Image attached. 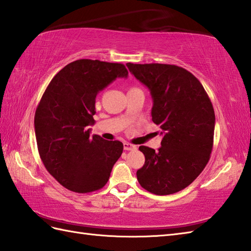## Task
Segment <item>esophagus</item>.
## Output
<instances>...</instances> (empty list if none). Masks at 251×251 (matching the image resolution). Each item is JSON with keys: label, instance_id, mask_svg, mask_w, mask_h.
I'll use <instances>...</instances> for the list:
<instances>
[{"label": "esophagus", "instance_id": "esophagus-1", "mask_svg": "<svg viewBox=\"0 0 251 251\" xmlns=\"http://www.w3.org/2000/svg\"><path fill=\"white\" fill-rule=\"evenodd\" d=\"M135 149H137L136 146L131 145L129 142H124V150L129 151V150H135Z\"/></svg>", "mask_w": 251, "mask_h": 251}]
</instances>
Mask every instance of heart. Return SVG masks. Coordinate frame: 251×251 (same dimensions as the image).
Instances as JSON below:
<instances>
[{
    "label": "heart",
    "mask_w": 251,
    "mask_h": 251,
    "mask_svg": "<svg viewBox=\"0 0 251 251\" xmlns=\"http://www.w3.org/2000/svg\"><path fill=\"white\" fill-rule=\"evenodd\" d=\"M135 89H138L137 87H130L129 89H128V92H130V90H135Z\"/></svg>",
    "instance_id": "b5f03b06"
}]
</instances>
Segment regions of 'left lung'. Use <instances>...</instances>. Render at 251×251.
I'll return each instance as SVG.
<instances>
[{
  "instance_id": "8db88e82",
  "label": "left lung",
  "mask_w": 251,
  "mask_h": 251,
  "mask_svg": "<svg viewBox=\"0 0 251 251\" xmlns=\"http://www.w3.org/2000/svg\"><path fill=\"white\" fill-rule=\"evenodd\" d=\"M126 66L151 90L152 121L164 134L157 151L139 147L146 161L137 170V179L150 193H177L193 182L209 161L214 106L201 82L183 68L165 63Z\"/></svg>"
}]
</instances>
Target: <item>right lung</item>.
Returning a JSON list of instances; mask_svg holds the SVG:
<instances>
[{"instance_id":"1","label":"right lung","mask_w":251,"mask_h":251,"mask_svg":"<svg viewBox=\"0 0 251 251\" xmlns=\"http://www.w3.org/2000/svg\"><path fill=\"white\" fill-rule=\"evenodd\" d=\"M123 63L79 59L52 77L34 115L35 138L45 168L66 189L89 193L102 189L123 153V143L90 136L99 90L126 77Z\"/></svg>"}]
</instances>
